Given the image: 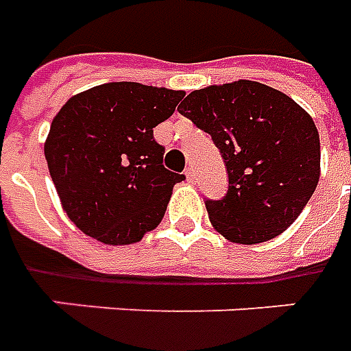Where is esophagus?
I'll return each mask as SVG.
<instances>
[{
    "instance_id": "obj_1",
    "label": "esophagus",
    "mask_w": 351,
    "mask_h": 351,
    "mask_svg": "<svg viewBox=\"0 0 351 351\" xmlns=\"http://www.w3.org/2000/svg\"><path fill=\"white\" fill-rule=\"evenodd\" d=\"M185 176H187V180H189V181H195V178H196L195 168H193V166H189L187 170H185Z\"/></svg>"
}]
</instances>
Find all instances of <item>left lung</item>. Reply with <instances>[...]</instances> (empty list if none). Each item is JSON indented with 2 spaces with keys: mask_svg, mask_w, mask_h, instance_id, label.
<instances>
[{
  "mask_svg": "<svg viewBox=\"0 0 351 351\" xmlns=\"http://www.w3.org/2000/svg\"><path fill=\"white\" fill-rule=\"evenodd\" d=\"M178 109L210 134L227 166V195L206 200L213 228L250 245L291 227L319 181L312 117L287 94L243 79L193 90Z\"/></svg>",
  "mask_w": 351,
  "mask_h": 351,
  "instance_id": "8db88e82",
  "label": "left lung"
}]
</instances>
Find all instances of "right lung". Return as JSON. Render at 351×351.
Returning a JSON list of instances; mask_svg holds the SVG:
<instances>
[{"instance_id": "add662e5", "label": "right lung", "mask_w": 351, "mask_h": 351, "mask_svg": "<svg viewBox=\"0 0 351 351\" xmlns=\"http://www.w3.org/2000/svg\"><path fill=\"white\" fill-rule=\"evenodd\" d=\"M183 90L106 83L71 96L52 119L45 158L68 217L109 245L140 242L158 227L183 173L164 168L153 128Z\"/></svg>"}]
</instances>
